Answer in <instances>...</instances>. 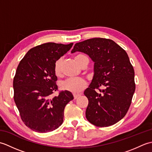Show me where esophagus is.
Returning <instances> with one entry per match:
<instances>
[{"label": "esophagus", "instance_id": "esophagus-1", "mask_svg": "<svg viewBox=\"0 0 152 152\" xmlns=\"http://www.w3.org/2000/svg\"><path fill=\"white\" fill-rule=\"evenodd\" d=\"M80 95H81L80 94H74V99H78V97H80Z\"/></svg>", "mask_w": 152, "mask_h": 152}]
</instances>
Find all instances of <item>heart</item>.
I'll return each instance as SVG.
<instances>
[{
  "instance_id": "heart-1",
  "label": "heart",
  "mask_w": 152,
  "mask_h": 152,
  "mask_svg": "<svg viewBox=\"0 0 152 152\" xmlns=\"http://www.w3.org/2000/svg\"><path fill=\"white\" fill-rule=\"evenodd\" d=\"M85 59H88V57L83 54H78L75 56V60L79 65L81 64L82 61ZM62 63L63 59L61 57L56 60L54 63L53 71L55 74L57 76H61V72H62ZM86 86L87 83L85 80L80 78L67 79L66 80H64V81L61 82L59 83L61 89L73 93H78L81 92L86 88Z\"/></svg>"
}]
</instances>
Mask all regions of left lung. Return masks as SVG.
<instances>
[{
  "label": "left lung",
  "instance_id": "obj_1",
  "mask_svg": "<svg viewBox=\"0 0 152 152\" xmlns=\"http://www.w3.org/2000/svg\"><path fill=\"white\" fill-rule=\"evenodd\" d=\"M76 51L88 54L95 63L93 78L84 91L89 101L87 119L101 127L116 124L127 114L135 91L134 71L127 53L103 38L76 43L71 52Z\"/></svg>",
  "mask_w": 152,
  "mask_h": 152
}]
</instances>
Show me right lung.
<instances>
[{
  "label": "right lung",
  "instance_id": "add662e5",
  "mask_svg": "<svg viewBox=\"0 0 152 152\" xmlns=\"http://www.w3.org/2000/svg\"><path fill=\"white\" fill-rule=\"evenodd\" d=\"M48 42L31 48L19 62L13 81L14 99L25 125L38 133H48L63 124L64 109L74 99L67 91H58L53 66L71 48Z\"/></svg>",
  "mask_w": 152,
  "mask_h": 152
}]
</instances>
